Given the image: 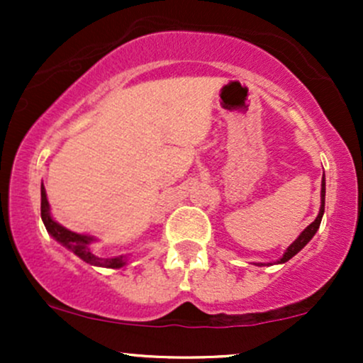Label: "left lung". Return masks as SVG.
I'll return each instance as SVG.
<instances>
[{
	"instance_id": "left-lung-1",
	"label": "left lung",
	"mask_w": 363,
	"mask_h": 363,
	"mask_svg": "<svg viewBox=\"0 0 363 363\" xmlns=\"http://www.w3.org/2000/svg\"><path fill=\"white\" fill-rule=\"evenodd\" d=\"M324 196H326V182H324V177H323V186H320V210H319L318 218H315L314 222H312L309 227H307L306 230L302 232L301 235H298V239L295 240V242L291 244L289 249H286V252L283 254V257L278 262H286L289 259H291V257H294L295 254L301 251L303 245H306L312 239V237H314L315 232H318L320 220H323V213H324ZM257 266H264V264H259V262H257Z\"/></svg>"
}]
</instances>
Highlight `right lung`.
Instances as JSON below:
<instances>
[{
	"instance_id": "right-lung-1",
	"label": "right lung",
	"mask_w": 363,
	"mask_h": 363,
	"mask_svg": "<svg viewBox=\"0 0 363 363\" xmlns=\"http://www.w3.org/2000/svg\"><path fill=\"white\" fill-rule=\"evenodd\" d=\"M40 216H43V222L45 225V228H48L49 234H51L57 242L66 245L69 251L77 254L78 257H82L83 261L89 262V264L102 266V268H121V266L126 264V256H112V257L97 256V254L90 249V242L94 240L91 237L74 234V232L62 227V225L54 222L51 215H49V203H48V196H45L44 184L40 186Z\"/></svg>"
}]
</instances>
